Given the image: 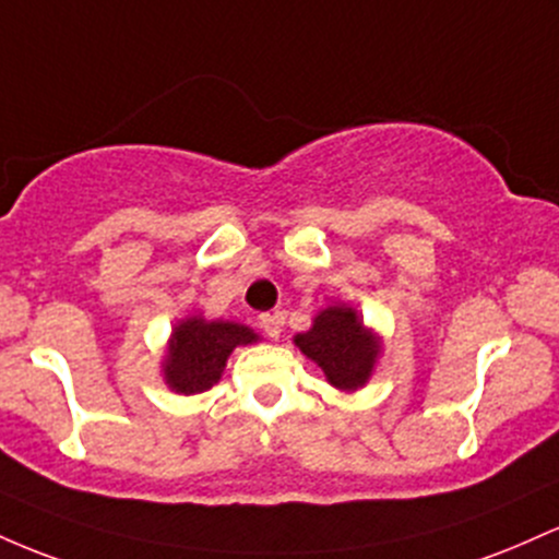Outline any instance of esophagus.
Instances as JSON below:
<instances>
[{"label": "esophagus", "instance_id": "obj_1", "mask_svg": "<svg viewBox=\"0 0 559 559\" xmlns=\"http://www.w3.org/2000/svg\"><path fill=\"white\" fill-rule=\"evenodd\" d=\"M259 324H261V330H263V335L266 337H272V341H277L280 337V313H261L259 317Z\"/></svg>", "mask_w": 559, "mask_h": 559}]
</instances>
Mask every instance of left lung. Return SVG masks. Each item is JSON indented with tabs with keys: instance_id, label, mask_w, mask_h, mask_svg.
<instances>
[{
	"instance_id": "8db88e82",
	"label": "left lung",
	"mask_w": 559,
	"mask_h": 559,
	"mask_svg": "<svg viewBox=\"0 0 559 559\" xmlns=\"http://www.w3.org/2000/svg\"><path fill=\"white\" fill-rule=\"evenodd\" d=\"M300 354L322 367L330 385L356 391L372 374L380 356V337L364 328L356 309L346 304L328 306L313 317L311 330L296 335Z\"/></svg>"
}]
</instances>
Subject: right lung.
<instances>
[{
  "mask_svg": "<svg viewBox=\"0 0 559 559\" xmlns=\"http://www.w3.org/2000/svg\"><path fill=\"white\" fill-rule=\"evenodd\" d=\"M255 341L259 335L246 324L222 322V319L205 322L203 317L181 319L168 341L163 380L171 391L185 396L209 391L222 378L231 350Z\"/></svg>",
  "mask_w": 559,
  "mask_h": 559,
  "instance_id": "right-lung-1",
  "label": "right lung"
}]
</instances>
